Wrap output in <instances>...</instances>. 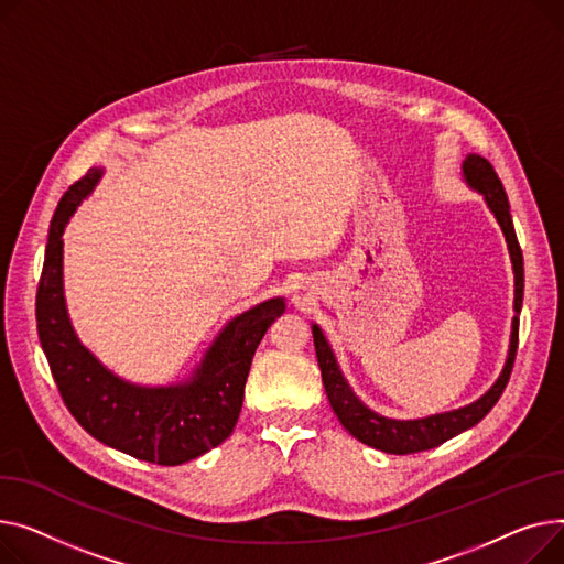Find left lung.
<instances>
[{"mask_svg":"<svg viewBox=\"0 0 564 564\" xmlns=\"http://www.w3.org/2000/svg\"><path fill=\"white\" fill-rule=\"evenodd\" d=\"M462 169H465L467 182L485 195L489 209L494 212L496 220H499L503 235H506V241H508V248H510L512 269H514V321H512L510 352H508V361H506V369H503L501 378L496 380V384L482 395V399H478L476 403H471L467 408H459L455 412L435 414V416L416 419V421H393V419L378 416L376 412H371L369 408H364L359 403V399L350 391L348 382L344 380V376L337 367V359L333 355V348L327 346L318 325L312 327L321 378H323V387H325L329 405H333L341 425L355 440H359L367 446H373L378 451H384V453L408 455V453L435 448V446L448 442L451 437L459 435L462 430L476 425L496 405V401L501 399V393H503V389L510 380L512 367H514L517 346H519V312H521V301H523V254H521V248H519V241L514 235L510 203H508V195H506V188H503L499 175H496L494 165L487 159H482L478 154H469Z\"/></svg>","mask_w":564,"mask_h":564,"instance_id":"8db88e82","label":"left lung"}]
</instances>
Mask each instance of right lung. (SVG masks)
<instances>
[{"mask_svg":"<svg viewBox=\"0 0 564 564\" xmlns=\"http://www.w3.org/2000/svg\"><path fill=\"white\" fill-rule=\"evenodd\" d=\"M102 171L63 193L50 223L36 291V327L61 399L88 435L131 457L175 467L223 444L237 425L259 341L284 312L282 297L229 321L193 380L145 389L109 373L75 337L63 301V229Z\"/></svg>","mask_w":564,"mask_h":564,"instance_id":"add662e5","label":"right lung"}]
</instances>
